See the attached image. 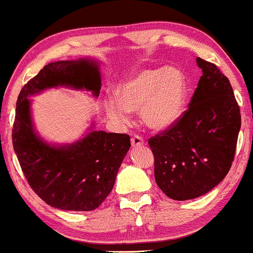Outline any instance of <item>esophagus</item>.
Segmentation results:
<instances>
[{"mask_svg":"<svg viewBox=\"0 0 253 253\" xmlns=\"http://www.w3.org/2000/svg\"><path fill=\"white\" fill-rule=\"evenodd\" d=\"M143 143H144V141H143V138L141 137V136L135 135L131 138V145H132L133 148H135V147H141V145H143Z\"/></svg>","mask_w":253,"mask_h":253,"instance_id":"34e87169","label":"esophagus"}]
</instances>
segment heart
Returning a JSON list of instances; mask_svg holds the SVG:
<instances>
[{
    "label": "heart",
    "mask_w": 253,
    "mask_h": 253,
    "mask_svg": "<svg viewBox=\"0 0 253 253\" xmlns=\"http://www.w3.org/2000/svg\"><path fill=\"white\" fill-rule=\"evenodd\" d=\"M188 84L176 67H153L136 71L116 88V96L104 100L112 120L126 123L130 110H141L142 120L151 129L173 126L185 110Z\"/></svg>",
    "instance_id": "b5f03b06"
}]
</instances>
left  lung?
Masks as SVG:
<instances>
[{"mask_svg":"<svg viewBox=\"0 0 253 253\" xmlns=\"http://www.w3.org/2000/svg\"><path fill=\"white\" fill-rule=\"evenodd\" d=\"M197 64L203 76L189 108L148 141L157 186L173 200L201 197L221 182L232 166L242 124L227 77L199 56Z\"/></svg>","mask_w":253,"mask_h":253,"instance_id":"1","label":"left lung"}]
</instances>
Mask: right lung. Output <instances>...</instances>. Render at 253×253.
Segmentation results:
<instances>
[{
    "label": "right lung",
    "instance_id": "right-lung-1",
    "mask_svg": "<svg viewBox=\"0 0 253 253\" xmlns=\"http://www.w3.org/2000/svg\"><path fill=\"white\" fill-rule=\"evenodd\" d=\"M70 86L99 96L100 72L91 59L46 65L21 90L13 126V147L31 188L46 204L64 211H93L105 200L130 148V136L91 130L66 145H50L35 133L29 96Z\"/></svg>",
    "mask_w": 253,
    "mask_h": 253
}]
</instances>
